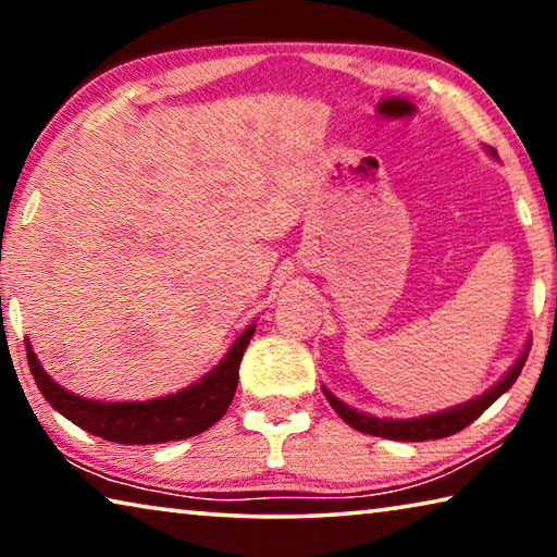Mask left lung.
I'll return each mask as SVG.
<instances>
[{
	"instance_id": "obj_1",
	"label": "left lung",
	"mask_w": 557,
	"mask_h": 557,
	"mask_svg": "<svg viewBox=\"0 0 557 557\" xmlns=\"http://www.w3.org/2000/svg\"><path fill=\"white\" fill-rule=\"evenodd\" d=\"M496 157L494 149H488ZM528 351H531V344L525 346V351L518 356V361L511 366L502 381L496 385H492L486 393L479 395V398L461 403L457 408L442 410V412H432V414H422V418H412V420H381L373 418V414L358 412L354 408H348L346 403H342L336 395L329 393L324 388V395L332 408L336 410L338 418H342L346 425H351L358 432H366V435H375V437H385V440H400V442H425V440H442L455 435V432L465 430L467 425H471L479 414H482L488 405L494 400L502 398V395L511 388L516 383L518 375H521V369L528 358Z\"/></svg>"
}]
</instances>
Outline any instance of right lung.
<instances>
[{
	"instance_id": "1",
	"label": "right lung",
	"mask_w": 557,
	"mask_h": 557,
	"mask_svg": "<svg viewBox=\"0 0 557 557\" xmlns=\"http://www.w3.org/2000/svg\"><path fill=\"white\" fill-rule=\"evenodd\" d=\"M256 324L235 338L223 361L199 383L145 403H100L69 393L41 369L29 342H26V361L44 398L73 425L120 445H162V442L201 435L223 418L238 388V369Z\"/></svg>"
}]
</instances>
